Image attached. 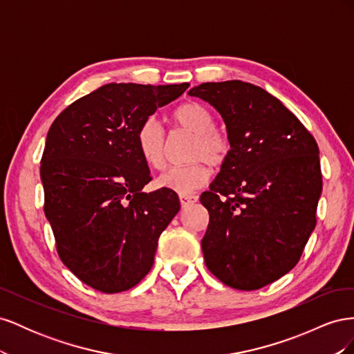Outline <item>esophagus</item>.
<instances>
[{"label":"esophagus","instance_id":"obj_1","mask_svg":"<svg viewBox=\"0 0 354 354\" xmlns=\"http://www.w3.org/2000/svg\"><path fill=\"white\" fill-rule=\"evenodd\" d=\"M196 201H198V196H195V195H181L180 196V203L183 208L192 205V203H195Z\"/></svg>","mask_w":354,"mask_h":354}]
</instances>
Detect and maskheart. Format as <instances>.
<instances>
[{"instance_id":"1","label":"heart","mask_w":354,"mask_h":354,"mask_svg":"<svg viewBox=\"0 0 354 354\" xmlns=\"http://www.w3.org/2000/svg\"><path fill=\"white\" fill-rule=\"evenodd\" d=\"M173 121L194 134L189 151V159L194 162L168 168L158 177L156 185L178 195H190L209 180L207 164L214 168L224 164L230 152V142L226 134L214 127V115L201 103L180 104L173 112ZM137 147L147 165L156 169L165 165V131L155 118H149L138 128Z\"/></svg>"}]
</instances>
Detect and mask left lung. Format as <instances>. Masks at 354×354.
I'll return each mask as SVG.
<instances>
[{"instance_id": "obj_1", "label": "left lung", "mask_w": 354, "mask_h": 354, "mask_svg": "<svg viewBox=\"0 0 354 354\" xmlns=\"http://www.w3.org/2000/svg\"><path fill=\"white\" fill-rule=\"evenodd\" d=\"M226 124L230 152L201 203L209 223L201 245L208 270L254 291L294 269L316 226L322 194L319 147L281 100L238 80L189 91Z\"/></svg>"}]
</instances>
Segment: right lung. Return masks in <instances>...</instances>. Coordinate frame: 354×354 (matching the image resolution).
Instances as JSON below:
<instances>
[{"label":"right lung","mask_w":354,"mask_h":354,"mask_svg":"<svg viewBox=\"0 0 354 354\" xmlns=\"http://www.w3.org/2000/svg\"><path fill=\"white\" fill-rule=\"evenodd\" d=\"M189 85L106 84L50 127L41 158L46 217L63 264L100 292H122L143 279L160 233L180 211L176 192H143L152 177L137 133Z\"/></svg>","instance_id":"add662e5"}]
</instances>
